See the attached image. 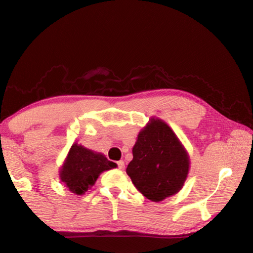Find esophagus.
Listing matches in <instances>:
<instances>
[{"label":"esophagus","instance_id":"1","mask_svg":"<svg viewBox=\"0 0 253 253\" xmlns=\"http://www.w3.org/2000/svg\"><path fill=\"white\" fill-rule=\"evenodd\" d=\"M117 165H118V169H125V163H124L123 161H118L117 162Z\"/></svg>","mask_w":253,"mask_h":253}]
</instances>
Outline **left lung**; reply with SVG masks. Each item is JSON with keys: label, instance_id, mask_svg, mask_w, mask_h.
I'll use <instances>...</instances> for the list:
<instances>
[{"label": "left lung", "instance_id": "left-lung-1", "mask_svg": "<svg viewBox=\"0 0 253 253\" xmlns=\"http://www.w3.org/2000/svg\"><path fill=\"white\" fill-rule=\"evenodd\" d=\"M190 160L173 130L161 119L139 132L126 172L144 196L160 202L181 190Z\"/></svg>", "mask_w": 253, "mask_h": 253}]
</instances>
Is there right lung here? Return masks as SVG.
I'll list each match as a JSON object with an SVG mask.
<instances>
[{
	"mask_svg": "<svg viewBox=\"0 0 253 253\" xmlns=\"http://www.w3.org/2000/svg\"><path fill=\"white\" fill-rule=\"evenodd\" d=\"M116 166L102 154L74 144L60 172V177L72 193L81 195L95 184L101 172Z\"/></svg>",
	"mask_w": 253,
	"mask_h": 253,
	"instance_id": "right-lung-1",
	"label": "right lung"
}]
</instances>
